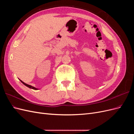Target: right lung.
<instances>
[{"label": "right lung", "instance_id": "obj_1", "mask_svg": "<svg viewBox=\"0 0 134 134\" xmlns=\"http://www.w3.org/2000/svg\"><path fill=\"white\" fill-rule=\"evenodd\" d=\"M20 81H21V82L24 84V85H25L26 86H27V87H28V88H31V89H33V90H37V88H35V87H32V86H30V85H28V84H26L25 83H24L23 82H22V81L21 80H20Z\"/></svg>", "mask_w": 134, "mask_h": 134}]
</instances>
